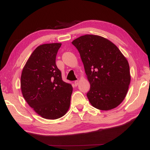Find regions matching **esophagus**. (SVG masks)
Wrapping results in <instances>:
<instances>
[{
    "instance_id": "esophagus-1",
    "label": "esophagus",
    "mask_w": 150,
    "mask_h": 150,
    "mask_svg": "<svg viewBox=\"0 0 150 150\" xmlns=\"http://www.w3.org/2000/svg\"><path fill=\"white\" fill-rule=\"evenodd\" d=\"M78 83H79V82H78V80H76V81H74V85L76 86H78Z\"/></svg>"
}]
</instances>
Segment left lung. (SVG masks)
Wrapping results in <instances>:
<instances>
[{
	"instance_id": "8db88e82",
	"label": "left lung",
	"mask_w": 150,
	"mask_h": 150,
	"mask_svg": "<svg viewBox=\"0 0 150 150\" xmlns=\"http://www.w3.org/2000/svg\"><path fill=\"white\" fill-rule=\"evenodd\" d=\"M72 43L79 52L91 84L86 94L91 104L103 110L117 107L131 81L127 59L114 43L98 35H83Z\"/></svg>"
}]
</instances>
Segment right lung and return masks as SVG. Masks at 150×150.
Instances as JSON below:
<instances>
[{
	"mask_svg": "<svg viewBox=\"0 0 150 150\" xmlns=\"http://www.w3.org/2000/svg\"><path fill=\"white\" fill-rule=\"evenodd\" d=\"M61 43L38 46L27 60L21 77L23 96L41 117L60 118L70 107L71 84L63 81L56 57Z\"/></svg>",
	"mask_w": 150,
	"mask_h": 150,
	"instance_id": "add662e5",
	"label": "right lung"
}]
</instances>
